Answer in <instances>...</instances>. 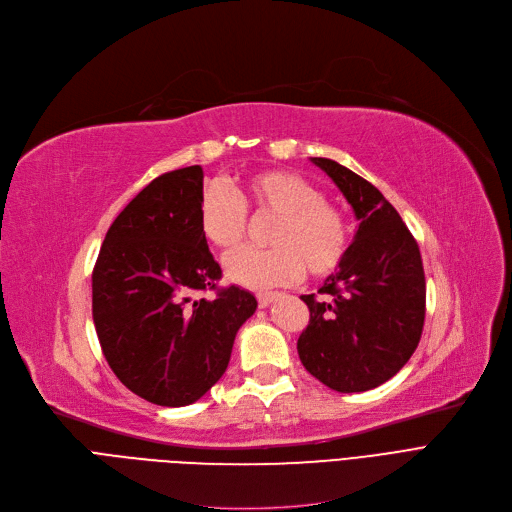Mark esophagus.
Returning a JSON list of instances; mask_svg holds the SVG:
<instances>
[{"instance_id": "esophagus-1", "label": "esophagus", "mask_w": 512, "mask_h": 512, "mask_svg": "<svg viewBox=\"0 0 512 512\" xmlns=\"http://www.w3.org/2000/svg\"><path fill=\"white\" fill-rule=\"evenodd\" d=\"M280 297H282V292H257V303H259V307H267Z\"/></svg>"}]
</instances>
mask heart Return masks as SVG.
<instances>
[{
  "label": "heart",
  "instance_id": "obj_1",
  "mask_svg": "<svg viewBox=\"0 0 512 512\" xmlns=\"http://www.w3.org/2000/svg\"><path fill=\"white\" fill-rule=\"evenodd\" d=\"M274 218L267 232L272 249L240 251L226 261V276L242 286L267 288L311 276H328L342 265L351 234L344 213L309 180L284 170L251 174L234 195L222 184L207 186L199 203V232L222 253L247 238L249 213Z\"/></svg>",
  "mask_w": 512,
  "mask_h": 512
}]
</instances>
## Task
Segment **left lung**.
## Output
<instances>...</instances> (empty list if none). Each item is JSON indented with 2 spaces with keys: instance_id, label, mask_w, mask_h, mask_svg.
Listing matches in <instances>:
<instances>
[{
  "instance_id": "obj_1",
  "label": "left lung",
  "mask_w": 512,
  "mask_h": 512,
  "mask_svg": "<svg viewBox=\"0 0 512 512\" xmlns=\"http://www.w3.org/2000/svg\"><path fill=\"white\" fill-rule=\"evenodd\" d=\"M353 205L359 230L326 284L303 294L309 324L297 351L305 369L336 392H365L396 375L415 353L425 321L419 245L371 182L334 159L313 157Z\"/></svg>"
}]
</instances>
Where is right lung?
<instances>
[{"label": "right lung", "mask_w": 512, "mask_h": 512, "mask_svg": "<svg viewBox=\"0 0 512 512\" xmlns=\"http://www.w3.org/2000/svg\"><path fill=\"white\" fill-rule=\"evenodd\" d=\"M201 166L151 180L105 234L93 267V321L116 378L159 407H184L218 382L257 301L218 286L199 232ZM214 292L211 300L195 293Z\"/></svg>", "instance_id": "1"}]
</instances>
